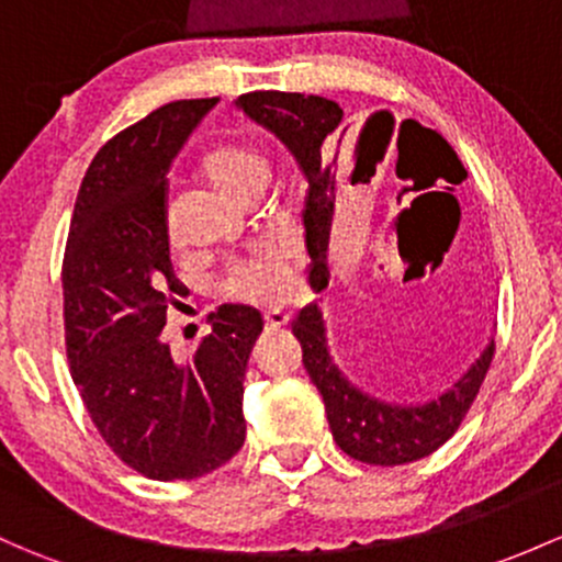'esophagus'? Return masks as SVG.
<instances>
[{
	"instance_id": "obj_1",
	"label": "esophagus",
	"mask_w": 562,
	"mask_h": 562,
	"mask_svg": "<svg viewBox=\"0 0 562 562\" xmlns=\"http://www.w3.org/2000/svg\"><path fill=\"white\" fill-rule=\"evenodd\" d=\"M263 321H266V328H282V326H288V321H291V315H288V312H282V310H269V312H263Z\"/></svg>"
}]
</instances>
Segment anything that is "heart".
I'll return each mask as SVG.
<instances>
[{
  "label": "heart",
  "mask_w": 562,
  "mask_h": 562,
  "mask_svg": "<svg viewBox=\"0 0 562 562\" xmlns=\"http://www.w3.org/2000/svg\"><path fill=\"white\" fill-rule=\"evenodd\" d=\"M204 175L221 191L236 199H252L266 191L271 180V164L263 150L247 142H228L204 158ZM291 288V258L280 245H261L245 258L228 266L223 277V293L252 304H274Z\"/></svg>",
  "instance_id": "heart-1"
}]
</instances>
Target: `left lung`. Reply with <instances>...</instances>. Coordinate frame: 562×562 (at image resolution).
Segmentation results:
<instances>
[{"instance_id":"1","label":"left lung","mask_w":562,"mask_h":562,"mask_svg":"<svg viewBox=\"0 0 562 562\" xmlns=\"http://www.w3.org/2000/svg\"><path fill=\"white\" fill-rule=\"evenodd\" d=\"M236 108L245 110L250 121L269 128L288 150L293 153L301 172L306 177V199H304V239L310 252V285L321 293L328 288V250H330V228H334L336 199H339V145L347 128H341L345 110L326 97H304V93H282V91H252L241 93L236 99ZM404 121L398 128V153L401 132L406 128ZM393 115L390 112H374L360 128L356 145V164L347 177L350 186H356L360 175L371 172L376 161H382L387 153L390 137H393ZM420 126V123H417ZM423 128V126H420ZM439 137V134H436ZM450 156V175L454 186L465 180V169L454 150L439 137ZM293 336L301 341L304 352V369L315 387L321 390L330 434L336 445L350 458L369 465H404L412 460L428 458L439 450L447 439H452L454 430L463 423L465 412L474 404L480 393L484 374L493 360L495 345L490 341L480 352V358L471 363V369L460 376L450 390L425 404H387L363 393L347 380L334 363L326 339V321L317 304L304 306L293 321Z\"/></svg>"}]
</instances>
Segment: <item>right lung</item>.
Returning a JSON list of instances; mask_svg holds the SVG:
<instances>
[{"mask_svg": "<svg viewBox=\"0 0 562 562\" xmlns=\"http://www.w3.org/2000/svg\"><path fill=\"white\" fill-rule=\"evenodd\" d=\"M217 99H180L93 156L64 250V336L93 425L147 480H199L245 445V371L261 312L223 304L186 360L161 339L180 280L169 261L167 172Z\"/></svg>", "mask_w": 562, "mask_h": 562, "instance_id": "add662e5", "label": "right lung"}]
</instances>
